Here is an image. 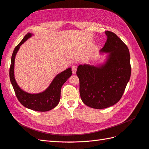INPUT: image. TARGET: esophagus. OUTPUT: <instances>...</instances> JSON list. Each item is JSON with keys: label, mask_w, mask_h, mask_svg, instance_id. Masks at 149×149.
<instances>
[{"label": "esophagus", "mask_w": 149, "mask_h": 149, "mask_svg": "<svg viewBox=\"0 0 149 149\" xmlns=\"http://www.w3.org/2000/svg\"><path fill=\"white\" fill-rule=\"evenodd\" d=\"M76 70H77V66L76 65H73L72 66V72H73V74H76Z\"/></svg>", "instance_id": "esophagus-1"}]
</instances>
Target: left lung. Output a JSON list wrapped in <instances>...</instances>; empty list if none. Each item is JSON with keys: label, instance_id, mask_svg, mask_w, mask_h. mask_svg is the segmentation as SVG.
Instances as JSON below:
<instances>
[{"label": "left lung", "instance_id": "left-lung-1", "mask_svg": "<svg viewBox=\"0 0 149 149\" xmlns=\"http://www.w3.org/2000/svg\"><path fill=\"white\" fill-rule=\"evenodd\" d=\"M105 33L107 38L100 50L107 54L105 62L97 66L80 65L76 71L82 101L97 109L113 106L120 100L131 74L127 47L114 33Z\"/></svg>", "mask_w": 149, "mask_h": 149}]
</instances>
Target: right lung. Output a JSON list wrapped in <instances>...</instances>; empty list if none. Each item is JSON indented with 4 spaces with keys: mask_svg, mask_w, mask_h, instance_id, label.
<instances>
[{
    "mask_svg": "<svg viewBox=\"0 0 149 149\" xmlns=\"http://www.w3.org/2000/svg\"><path fill=\"white\" fill-rule=\"evenodd\" d=\"M32 35V33H28L13 50L9 71L10 79L15 95L22 105L28 109L35 111L45 112L53 109L58 104L60 100L62 86L71 76L72 71L71 68H69L62 71L61 73L58 74L53 79L49 86L42 93L31 94L22 90L17 84L15 79V58L20 46Z\"/></svg>",
    "mask_w": 149,
    "mask_h": 149,
    "instance_id": "add662e5",
    "label": "right lung"
}]
</instances>
